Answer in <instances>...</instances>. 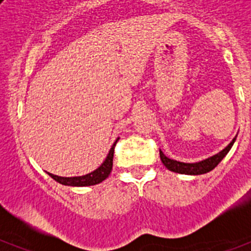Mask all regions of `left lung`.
Segmentation results:
<instances>
[{
    "mask_svg": "<svg viewBox=\"0 0 251 251\" xmlns=\"http://www.w3.org/2000/svg\"><path fill=\"white\" fill-rule=\"evenodd\" d=\"M236 137L238 134L232 138V141L230 142L229 145L226 146L223 151H220L219 153L214 154V156H210L205 159H201L199 162H181L176 161V159H172L170 157H167L165 153L159 150V156H161L162 163L165 165V167L167 170L172 171V172H176V174L181 175H191V176H197V175H203L207 174L210 171L214 170L221 161H223L224 157L229 153V151L231 150L232 145L236 141Z\"/></svg>",
    "mask_w": 251,
    "mask_h": 251,
    "instance_id": "1",
    "label": "left lung"
}]
</instances>
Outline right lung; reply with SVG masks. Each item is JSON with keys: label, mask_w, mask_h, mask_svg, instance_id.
<instances>
[{"label": "right lung", "mask_w": 251, "mask_h": 251, "mask_svg": "<svg viewBox=\"0 0 251 251\" xmlns=\"http://www.w3.org/2000/svg\"><path fill=\"white\" fill-rule=\"evenodd\" d=\"M119 137L115 139V142L113 143L112 148H110L108 156L105 157V159L103 161L100 166H99L97 170H94L93 172L89 174L83 175V176H74V177H61L56 176V175H52L50 172H48L49 176L51 178H54L56 182L61 183V185L65 186H73V187H85V186H93L98 185V183L103 182L106 177L109 176L110 172H112L113 168V156H114V147L118 142Z\"/></svg>", "instance_id": "1"}]
</instances>
